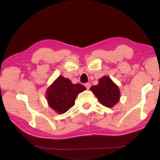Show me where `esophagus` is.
Wrapping results in <instances>:
<instances>
[{"label": "esophagus", "mask_w": 160, "mask_h": 160, "mask_svg": "<svg viewBox=\"0 0 160 160\" xmlns=\"http://www.w3.org/2000/svg\"><path fill=\"white\" fill-rule=\"evenodd\" d=\"M85 86L86 87L87 90H89V89H90V87H91V85H90V83H89V82H88V83H85Z\"/></svg>", "instance_id": "34e87169"}]
</instances>
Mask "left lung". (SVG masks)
I'll list each match as a JSON object with an SVG mask.
<instances>
[{
    "instance_id": "left-lung-1",
    "label": "left lung",
    "mask_w": 160,
    "mask_h": 160,
    "mask_svg": "<svg viewBox=\"0 0 160 160\" xmlns=\"http://www.w3.org/2000/svg\"><path fill=\"white\" fill-rule=\"evenodd\" d=\"M90 90L102 105L109 108L114 106L120 99L118 87L107 76L100 78L98 85L92 86Z\"/></svg>"
}]
</instances>
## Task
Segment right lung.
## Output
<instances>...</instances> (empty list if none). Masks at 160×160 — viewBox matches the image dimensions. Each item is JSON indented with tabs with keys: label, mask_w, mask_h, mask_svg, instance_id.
<instances>
[{
	"label": "right lung",
	"mask_w": 160,
	"mask_h": 160,
	"mask_svg": "<svg viewBox=\"0 0 160 160\" xmlns=\"http://www.w3.org/2000/svg\"><path fill=\"white\" fill-rule=\"evenodd\" d=\"M86 90L80 84H72L69 79L59 76L47 90L48 104L59 114L66 113L75 104L78 94Z\"/></svg>",
	"instance_id": "right-lung-1"
}]
</instances>
